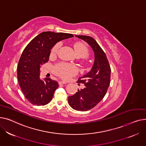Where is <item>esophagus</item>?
I'll use <instances>...</instances> for the list:
<instances>
[{"instance_id": "esophagus-1", "label": "esophagus", "mask_w": 146, "mask_h": 146, "mask_svg": "<svg viewBox=\"0 0 146 146\" xmlns=\"http://www.w3.org/2000/svg\"><path fill=\"white\" fill-rule=\"evenodd\" d=\"M59 85H62V84H66V82H65V81H59Z\"/></svg>"}]
</instances>
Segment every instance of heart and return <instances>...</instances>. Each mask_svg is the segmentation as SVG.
I'll list each match as a JSON object with an SVG mask.
<instances>
[{
  "mask_svg": "<svg viewBox=\"0 0 146 146\" xmlns=\"http://www.w3.org/2000/svg\"><path fill=\"white\" fill-rule=\"evenodd\" d=\"M61 46V42H58L51 49V55H56ZM74 49L77 56L82 58L86 57L88 55V48L81 42H76L74 45ZM54 71L56 75L64 80H69L71 77L78 72V68L75 66L65 63H59L55 65Z\"/></svg>",
  "mask_w": 146,
  "mask_h": 146,
  "instance_id": "heart-1",
  "label": "heart"
}]
</instances>
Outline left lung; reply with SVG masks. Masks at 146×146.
Wrapping results in <instances>:
<instances>
[{"instance_id":"1","label":"left lung","mask_w":146,"mask_h":146,"mask_svg":"<svg viewBox=\"0 0 146 146\" xmlns=\"http://www.w3.org/2000/svg\"><path fill=\"white\" fill-rule=\"evenodd\" d=\"M76 36L87 42L95 54L91 70L77 81L85 87L68 97V103L73 109L85 111L96 106L104 97L110 84L111 68L105 52L95 39L85 35Z\"/></svg>"}]
</instances>
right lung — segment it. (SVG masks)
<instances>
[{
  "label": "right lung",
  "mask_w": 146,
  "mask_h": 146,
  "mask_svg": "<svg viewBox=\"0 0 146 146\" xmlns=\"http://www.w3.org/2000/svg\"><path fill=\"white\" fill-rule=\"evenodd\" d=\"M71 33L42 32L25 47L18 62L17 74L21 88L31 104L45 106L52 100L58 83L50 78H39L40 66L49 61L50 49L60 40L73 37Z\"/></svg>",
  "instance_id": "right-lung-1"
}]
</instances>
